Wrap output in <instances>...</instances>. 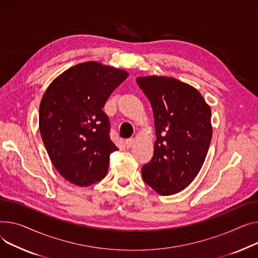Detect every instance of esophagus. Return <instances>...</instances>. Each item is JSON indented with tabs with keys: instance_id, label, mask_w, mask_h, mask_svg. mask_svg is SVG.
I'll list each match as a JSON object with an SVG mask.
<instances>
[{
	"instance_id": "esophagus-1",
	"label": "esophagus",
	"mask_w": 258,
	"mask_h": 258,
	"mask_svg": "<svg viewBox=\"0 0 258 258\" xmlns=\"http://www.w3.org/2000/svg\"><path fill=\"white\" fill-rule=\"evenodd\" d=\"M134 144H135V139H127L124 141V145L126 146V148H131Z\"/></svg>"
}]
</instances>
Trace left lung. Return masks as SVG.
I'll list each match as a JSON object with an SVG mask.
<instances>
[{
  "mask_svg": "<svg viewBox=\"0 0 258 258\" xmlns=\"http://www.w3.org/2000/svg\"><path fill=\"white\" fill-rule=\"evenodd\" d=\"M150 101L157 140L142 167L143 180L158 194H176L198 175L213 136L211 107L193 86L164 76L137 78Z\"/></svg>",
  "mask_w": 258,
  "mask_h": 258,
  "instance_id": "left-lung-1",
  "label": "left lung"
}]
</instances>
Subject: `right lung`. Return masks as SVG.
I'll list each match as a JSON object with an SVG mask.
<instances>
[{
    "instance_id": "1",
    "label": "right lung",
    "mask_w": 258,
    "mask_h": 258,
    "mask_svg": "<svg viewBox=\"0 0 258 258\" xmlns=\"http://www.w3.org/2000/svg\"><path fill=\"white\" fill-rule=\"evenodd\" d=\"M127 77L124 70L88 61L68 68L46 88L39 131L51 163L70 182L88 186L106 176L118 148L102 108Z\"/></svg>"
}]
</instances>
